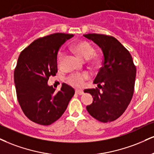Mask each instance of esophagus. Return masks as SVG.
<instances>
[{
	"label": "esophagus",
	"mask_w": 154,
	"mask_h": 154,
	"mask_svg": "<svg viewBox=\"0 0 154 154\" xmlns=\"http://www.w3.org/2000/svg\"><path fill=\"white\" fill-rule=\"evenodd\" d=\"M75 93L77 94V95H82V94L84 93V92H83L82 90H75Z\"/></svg>",
	"instance_id": "obj_1"
}]
</instances>
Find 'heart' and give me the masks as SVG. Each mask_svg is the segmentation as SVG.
<instances>
[{"label": "heart", "instance_id": "heart-1", "mask_svg": "<svg viewBox=\"0 0 154 154\" xmlns=\"http://www.w3.org/2000/svg\"><path fill=\"white\" fill-rule=\"evenodd\" d=\"M71 51L75 54L77 57L82 59H88L89 57L90 62L93 64L98 63V59L95 57H92L95 53V50L93 47L87 42H79L74 44L71 47ZM63 59V54H59L58 58V62L60 64ZM89 77L88 73L83 72V73L74 74L69 76L67 79V82L69 85L76 88H79L83 85L85 79Z\"/></svg>", "mask_w": 154, "mask_h": 154}]
</instances>
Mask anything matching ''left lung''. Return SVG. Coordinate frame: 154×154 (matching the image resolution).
Returning <instances> with one entry per match:
<instances>
[{
  "label": "left lung",
  "instance_id": "obj_1",
  "mask_svg": "<svg viewBox=\"0 0 154 154\" xmlns=\"http://www.w3.org/2000/svg\"><path fill=\"white\" fill-rule=\"evenodd\" d=\"M98 45L103 53V66L94 84L98 88L86 89L93 97L87 110L96 120L108 123L122 116L130 104L134 91L136 68L131 54L113 36L100 34H85Z\"/></svg>",
  "mask_w": 154,
  "mask_h": 154
}]
</instances>
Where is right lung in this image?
<instances>
[{
    "mask_svg": "<svg viewBox=\"0 0 154 154\" xmlns=\"http://www.w3.org/2000/svg\"><path fill=\"white\" fill-rule=\"evenodd\" d=\"M73 34L55 33L37 38L18 57L14 70L16 95L25 116L37 124L49 125L62 116L75 90L63 83L58 92L47 85L57 72V54Z\"/></svg>",
    "mask_w": 154,
    "mask_h": 154,
    "instance_id": "obj_1",
    "label": "right lung"
}]
</instances>
